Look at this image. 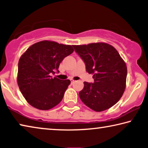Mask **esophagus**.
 <instances>
[{
	"label": "esophagus",
	"mask_w": 148,
	"mask_h": 148,
	"mask_svg": "<svg viewBox=\"0 0 148 148\" xmlns=\"http://www.w3.org/2000/svg\"><path fill=\"white\" fill-rule=\"evenodd\" d=\"M75 81L73 80V79H72V80H71V84H73V83H75Z\"/></svg>",
	"instance_id": "1"
}]
</instances>
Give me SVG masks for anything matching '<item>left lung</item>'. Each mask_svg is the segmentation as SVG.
Masks as SVG:
<instances>
[{
    "label": "left lung",
    "instance_id": "left-lung-1",
    "mask_svg": "<svg viewBox=\"0 0 148 148\" xmlns=\"http://www.w3.org/2000/svg\"><path fill=\"white\" fill-rule=\"evenodd\" d=\"M92 74L94 83L84 82L79 92L82 102L96 112L112 107L122 97L126 88L127 67L119 52L106 43L73 45Z\"/></svg>",
    "mask_w": 148,
    "mask_h": 148
}]
</instances>
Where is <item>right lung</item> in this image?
<instances>
[{
	"label": "right lung",
	"mask_w": 148,
	"mask_h": 148,
	"mask_svg": "<svg viewBox=\"0 0 148 148\" xmlns=\"http://www.w3.org/2000/svg\"><path fill=\"white\" fill-rule=\"evenodd\" d=\"M70 45L44 40L32 45L18 61L17 82L26 101L39 110H49L60 103L71 81L52 78L59 66L73 52Z\"/></svg>",
	"instance_id": "right-lung-1"
}]
</instances>
